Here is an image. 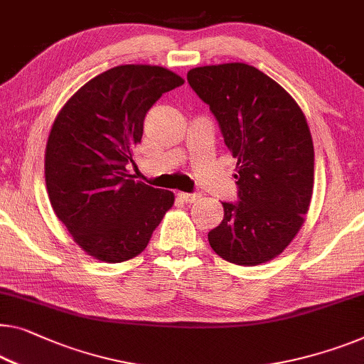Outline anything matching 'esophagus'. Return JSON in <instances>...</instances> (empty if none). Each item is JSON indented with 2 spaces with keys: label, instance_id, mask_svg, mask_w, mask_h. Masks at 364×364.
Returning <instances> with one entry per match:
<instances>
[{
  "label": "esophagus",
  "instance_id": "obj_1",
  "mask_svg": "<svg viewBox=\"0 0 364 364\" xmlns=\"http://www.w3.org/2000/svg\"><path fill=\"white\" fill-rule=\"evenodd\" d=\"M178 196H180L184 203H198L200 199V194L198 193H178Z\"/></svg>",
  "mask_w": 364,
  "mask_h": 364
}]
</instances>
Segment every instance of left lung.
I'll return each instance as SVG.
<instances>
[{
	"instance_id": "1",
	"label": "left lung",
	"mask_w": 364,
	"mask_h": 364,
	"mask_svg": "<svg viewBox=\"0 0 364 364\" xmlns=\"http://www.w3.org/2000/svg\"><path fill=\"white\" fill-rule=\"evenodd\" d=\"M188 83L219 122L237 159V203L208 234L225 262L255 267L284 250L304 224L314 188V144L292 96L247 63L188 72Z\"/></svg>"
}]
</instances>
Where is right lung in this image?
Instances as JSON below:
<instances>
[{"label":"right lung","instance_id":"1","mask_svg":"<svg viewBox=\"0 0 364 364\" xmlns=\"http://www.w3.org/2000/svg\"><path fill=\"white\" fill-rule=\"evenodd\" d=\"M183 83L164 67L119 65L81 86L57 114L46 147L48 199L90 257H137L175 203L171 191L130 180L126 165L145 114Z\"/></svg>","mask_w":364,"mask_h":364}]
</instances>
